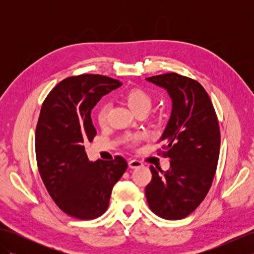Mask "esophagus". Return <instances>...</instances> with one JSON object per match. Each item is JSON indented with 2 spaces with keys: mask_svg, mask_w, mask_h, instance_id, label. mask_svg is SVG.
<instances>
[{
  "mask_svg": "<svg viewBox=\"0 0 254 254\" xmlns=\"http://www.w3.org/2000/svg\"><path fill=\"white\" fill-rule=\"evenodd\" d=\"M142 166H143V164L139 160H136V159L128 160V167H130L131 169H135V168H138V167H142Z\"/></svg>",
  "mask_w": 254,
  "mask_h": 254,
  "instance_id": "34e87169",
  "label": "esophagus"
}]
</instances>
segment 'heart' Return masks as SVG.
I'll list each match as a JSON object with an SVG mask.
<instances>
[{"label": "heart", "instance_id": "obj_1", "mask_svg": "<svg viewBox=\"0 0 254 254\" xmlns=\"http://www.w3.org/2000/svg\"><path fill=\"white\" fill-rule=\"evenodd\" d=\"M124 100H126L127 105L130 107V109L135 113L139 111H148L149 108L152 107L153 98L148 91L143 88H132L127 90L123 96ZM107 113H108V105L101 104L97 108V121L99 124H105L107 120ZM143 136L142 135H134L131 137V141L133 143L138 142Z\"/></svg>", "mask_w": 254, "mask_h": 254}]
</instances>
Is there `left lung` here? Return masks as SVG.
<instances>
[{
    "instance_id": "1",
    "label": "left lung",
    "mask_w": 254,
    "mask_h": 254,
    "mask_svg": "<svg viewBox=\"0 0 254 254\" xmlns=\"http://www.w3.org/2000/svg\"><path fill=\"white\" fill-rule=\"evenodd\" d=\"M146 80L167 90L172 109L159 139L170 168L158 171L150 166L153 177L145 195L157 216L182 219L202 203L212 186L220 147L218 120L206 90L196 80L177 73Z\"/></svg>"
}]
</instances>
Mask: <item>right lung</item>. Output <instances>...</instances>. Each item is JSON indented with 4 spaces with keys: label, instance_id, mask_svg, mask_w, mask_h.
<instances>
[{
    "label": "right lung",
    "instance_id": "add662e5",
    "mask_svg": "<svg viewBox=\"0 0 254 254\" xmlns=\"http://www.w3.org/2000/svg\"><path fill=\"white\" fill-rule=\"evenodd\" d=\"M122 83L102 75L63 79L47 96L36 127V157L41 179L64 213L78 219L101 216L113 186L127 168L121 156L89 161L84 143L97 131L91 110L102 96Z\"/></svg>",
    "mask_w": 254,
    "mask_h": 254
}]
</instances>
